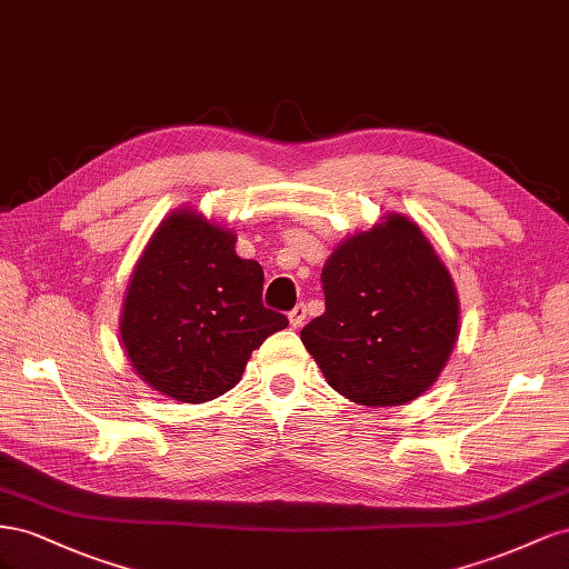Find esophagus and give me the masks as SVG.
Listing matches in <instances>:
<instances>
[{
	"label": "esophagus",
	"mask_w": 569,
	"mask_h": 569,
	"mask_svg": "<svg viewBox=\"0 0 569 569\" xmlns=\"http://www.w3.org/2000/svg\"><path fill=\"white\" fill-rule=\"evenodd\" d=\"M305 317H307V310H305V305H298V307H293V310L288 312V319H290V327L293 329H300L302 323H305Z\"/></svg>",
	"instance_id": "34e87169"
}]
</instances>
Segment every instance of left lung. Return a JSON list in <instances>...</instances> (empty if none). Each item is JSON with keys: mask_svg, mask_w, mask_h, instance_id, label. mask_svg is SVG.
Wrapping results in <instances>:
<instances>
[{"mask_svg": "<svg viewBox=\"0 0 569 569\" xmlns=\"http://www.w3.org/2000/svg\"><path fill=\"white\" fill-rule=\"evenodd\" d=\"M327 312L300 331L329 386L391 408L438 379L460 333V302L419 226L386 214L346 238L321 269Z\"/></svg>", "mask_w": 569, "mask_h": 569, "instance_id": "1", "label": "left lung"}]
</instances>
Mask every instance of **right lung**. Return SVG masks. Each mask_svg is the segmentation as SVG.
Wrapping results in <instances>:
<instances>
[{
	"label": "right lung",
	"instance_id": "1",
	"mask_svg": "<svg viewBox=\"0 0 569 569\" xmlns=\"http://www.w3.org/2000/svg\"><path fill=\"white\" fill-rule=\"evenodd\" d=\"M264 271L236 254V233L194 209L171 212L131 273L121 346L140 379L181 402L240 381L254 348L288 327L262 305Z\"/></svg>",
	"mask_w": 569,
	"mask_h": 569
}]
</instances>
